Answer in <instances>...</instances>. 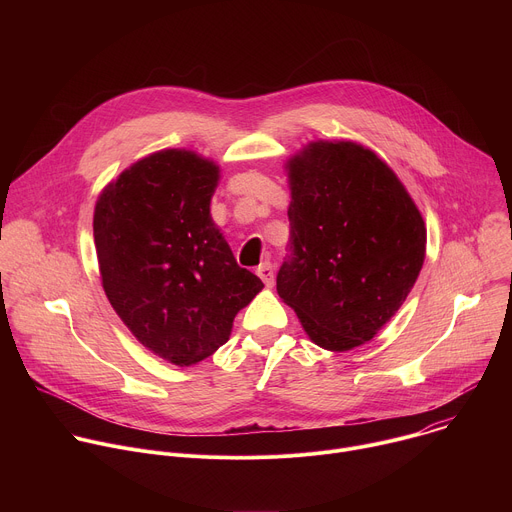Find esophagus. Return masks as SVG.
<instances>
[{"instance_id":"obj_1","label":"esophagus","mask_w":512,"mask_h":512,"mask_svg":"<svg viewBox=\"0 0 512 512\" xmlns=\"http://www.w3.org/2000/svg\"><path fill=\"white\" fill-rule=\"evenodd\" d=\"M257 275L263 279L265 285H271L273 283V265H271V261H263L257 267Z\"/></svg>"}]
</instances>
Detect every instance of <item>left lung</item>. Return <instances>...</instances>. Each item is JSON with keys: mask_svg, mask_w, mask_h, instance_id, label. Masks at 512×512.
I'll list each match as a JSON object with an SVG mask.
<instances>
[{"mask_svg": "<svg viewBox=\"0 0 512 512\" xmlns=\"http://www.w3.org/2000/svg\"><path fill=\"white\" fill-rule=\"evenodd\" d=\"M287 168L289 255L277 294L318 346L344 352L405 302L425 259L423 218L395 172L358 143H310Z\"/></svg>", "mask_w": 512, "mask_h": 512, "instance_id": "8db88e82", "label": "left lung"}]
</instances>
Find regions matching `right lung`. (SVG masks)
<instances>
[{"mask_svg":"<svg viewBox=\"0 0 512 512\" xmlns=\"http://www.w3.org/2000/svg\"><path fill=\"white\" fill-rule=\"evenodd\" d=\"M218 166L164 150L139 160L97 200L93 233L103 289L154 354L188 367L223 346L263 281L210 218Z\"/></svg>","mask_w":512,"mask_h":512,"instance_id":"obj_1","label":"right lung"}]
</instances>
